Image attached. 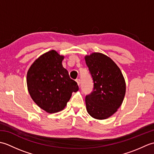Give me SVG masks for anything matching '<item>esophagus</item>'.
<instances>
[{
    "label": "esophagus",
    "instance_id": "34e87169",
    "mask_svg": "<svg viewBox=\"0 0 154 154\" xmlns=\"http://www.w3.org/2000/svg\"><path fill=\"white\" fill-rule=\"evenodd\" d=\"M76 81H77V84H78V85H80V84H81V81H80V79H76Z\"/></svg>",
    "mask_w": 154,
    "mask_h": 154
}]
</instances>
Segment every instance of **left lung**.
<instances>
[{"instance_id": "obj_1", "label": "left lung", "mask_w": 154, "mask_h": 154, "mask_svg": "<svg viewBox=\"0 0 154 154\" xmlns=\"http://www.w3.org/2000/svg\"><path fill=\"white\" fill-rule=\"evenodd\" d=\"M85 60L94 83L92 93L85 97L87 110L94 119H106L123 102L125 80L120 68L106 55L94 52Z\"/></svg>"}]
</instances>
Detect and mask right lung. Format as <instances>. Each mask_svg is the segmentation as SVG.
<instances>
[{"instance_id":"add662e5","label":"right lung","mask_w":154,"mask_h":154,"mask_svg":"<svg viewBox=\"0 0 154 154\" xmlns=\"http://www.w3.org/2000/svg\"><path fill=\"white\" fill-rule=\"evenodd\" d=\"M64 56L51 50L42 55L29 68L27 87L31 98L48 113L60 112L66 106L72 93L79 87L63 67Z\"/></svg>"}]
</instances>
